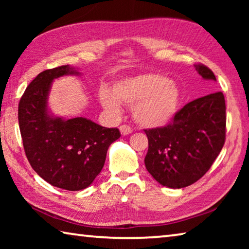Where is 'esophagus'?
Wrapping results in <instances>:
<instances>
[{"mask_svg": "<svg viewBox=\"0 0 249 249\" xmlns=\"http://www.w3.org/2000/svg\"><path fill=\"white\" fill-rule=\"evenodd\" d=\"M120 130H121V134L122 135H128V134H130L132 133V128H130V126H128V125H121L120 126Z\"/></svg>", "mask_w": 249, "mask_h": 249, "instance_id": "1", "label": "esophagus"}]
</instances>
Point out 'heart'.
I'll return each mask as SVG.
<instances>
[{"mask_svg":"<svg viewBox=\"0 0 249 249\" xmlns=\"http://www.w3.org/2000/svg\"><path fill=\"white\" fill-rule=\"evenodd\" d=\"M100 103L113 114L121 112V103L132 107L138 124L148 128L166 125L178 108L180 92L177 84L165 75L144 73L120 80L112 92L102 89Z\"/></svg>","mask_w":249,"mask_h":249,"instance_id":"1","label":"heart"}]
</instances>
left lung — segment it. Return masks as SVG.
<instances>
[{"label":"left lung","mask_w":249,"mask_h":249,"mask_svg":"<svg viewBox=\"0 0 249 249\" xmlns=\"http://www.w3.org/2000/svg\"><path fill=\"white\" fill-rule=\"evenodd\" d=\"M204 82L216 81L213 71L195 65ZM226 107L222 92L185 104L163 127L145 129L148 151L145 166L156 181L168 188L188 187L202 178L224 146Z\"/></svg>","instance_id":"obj_1"}]
</instances>
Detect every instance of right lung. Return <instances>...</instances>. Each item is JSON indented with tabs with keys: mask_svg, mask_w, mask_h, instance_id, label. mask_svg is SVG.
Returning a JSON list of instances; mask_svg holds the SVG:
<instances>
[{
	"mask_svg": "<svg viewBox=\"0 0 249 249\" xmlns=\"http://www.w3.org/2000/svg\"><path fill=\"white\" fill-rule=\"evenodd\" d=\"M69 65L45 70L29 83L18 104L24 150L37 175L53 187L69 191L86 189L104 166L119 128H107L86 117L53 116L48 94L53 79L79 74Z\"/></svg>",
	"mask_w": 249,
	"mask_h": 249,
	"instance_id": "add662e5",
	"label": "right lung"
}]
</instances>
